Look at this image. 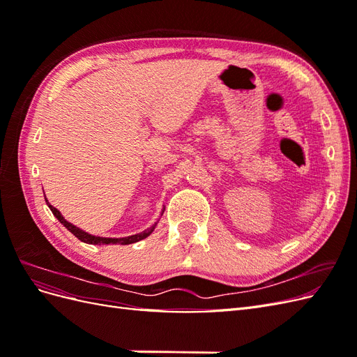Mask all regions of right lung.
I'll use <instances>...</instances> for the list:
<instances>
[{"label":"right lung","instance_id":"right-lung-1","mask_svg":"<svg viewBox=\"0 0 357 357\" xmlns=\"http://www.w3.org/2000/svg\"><path fill=\"white\" fill-rule=\"evenodd\" d=\"M45 198H46V197H45ZM46 204L49 205V208L52 210L53 215H55V218H56V219H58L63 226H66V228H67L73 235L77 236V238H79L80 241H83V243H86V244H95V245H96V244H98V245H101V244H121V245L132 244V243H137V241H142V240L147 238V236L155 231L156 225H158V222H159V220H158V222H155L152 226H150V228H147L146 231L139 232V234H135V235L123 236V238H107V236L92 235V234H89V232H86V231H83V229L77 228V226H74L73 223H70L66 218H63V215L61 214V211H59L58 208H55V207H53V205H50V204H49L47 198H46ZM164 211H165V208L160 211V215L164 214Z\"/></svg>","mask_w":357,"mask_h":357}]
</instances>
